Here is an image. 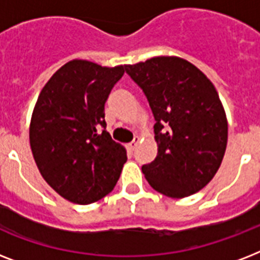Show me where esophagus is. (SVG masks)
I'll return each mask as SVG.
<instances>
[{
  "instance_id": "1",
  "label": "esophagus",
  "mask_w": 260,
  "mask_h": 260,
  "mask_svg": "<svg viewBox=\"0 0 260 260\" xmlns=\"http://www.w3.org/2000/svg\"><path fill=\"white\" fill-rule=\"evenodd\" d=\"M139 142H140V139H139V138H135L134 142L129 143V144H128V146H126V148H128V150H129V151H134L135 148H136V147H138Z\"/></svg>"
}]
</instances>
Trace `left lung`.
Instances as JSON below:
<instances>
[{"instance_id": "obj_1", "label": "left lung", "mask_w": 260, "mask_h": 260, "mask_svg": "<svg viewBox=\"0 0 260 260\" xmlns=\"http://www.w3.org/2000/svg\"><path fill=\"white\" fill-rule=\"evenodd\" d=\"M146 94L155 118L158 155L142 167L152 189L171 198L205 187L225 154L228 122L213 83L178 56L125 64Z\"/></svg>"}]
</instances>
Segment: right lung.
Segmentation results:
<instances>
[{"instance_id":"obj_1","label":"right lung","mask_w":260,"mask_h":260,"mask_svg":"<svg viewBox=\"0 0 260 260\" xmlns=\"http://www.w3.org/2000/svg\"><path fill=\"white\" fill-rule=\"evenodd\" d=\"M124 71L125 66L74 59L39 94L30 118V150L42 177L67 201H98L120 178L126 151L105 131V102Z\"/></svg>"}]
</instances>
